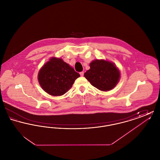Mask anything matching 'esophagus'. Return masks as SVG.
Listing matches in <instances>:
<instances>
[{"mask_svg":"<svg viewBox=\"0 0 160 160\" xmlns=\"http://www.w3.org/2000/svg\"><path fill=\"white\" fill-rule=\"evenodd\" d=\"M80 76H83V75H84L83 71H82V72H80Z\"/></svg>","mask_w":160,"mask_h":160,"instance_id":"obj_1","label":"esophagus"}]
</instances>
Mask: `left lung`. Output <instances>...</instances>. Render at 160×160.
Returning a JSON list of instances; mask_svg holds the SVG:
<instances>
[{
	"label": "left lung",
	"mask_w": 160,
	"mask_h": 160,
	"mask_svg": "<svg viewBox=\"0 0 160 160\" xmlns=\"http://www.w3.org/2000/svg\"><path fill=\"white\" fill-rule=\"evenodd\" d=\"M90 69L84 74L93 86L101 91H111L118 83L121 72L113 62L96 59L89 64Z\"/></svg>",
	"instance_id": "8db88e82"
}]
</instances>
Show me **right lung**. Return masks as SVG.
<instances>
[{
    "label": "right lung",
    "instance_id": "add662e5",
    "mask_svg": "<svg viewBox=\"0 0 160 160\" xmlns=\"http://www.w3.org/2000/svg\"><path fill=\"white\" fill-rule=\"evenodd\" d=\"M79 77L80 74L61 58L52 57L39 69L38 80L46 93L58 97L68 91Z\"/></svg>",
    "mask_w": 160,
    "mask_h": 160
}]
</instances>
